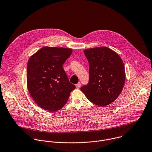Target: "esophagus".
Listing matches in <instances>:
<instances>
[{"mask_svg": "<svg viewBox=\"0 0 152 152\" xmlns=\"http://www.w3.org/2000/svg\"><path fill=\"white\" fill-rule=\"evenodd\" d=\"M75 86H76V87H77V88H80V87H81V83H79L75 85Z\"/></svg>", "mask_w": 152, "mask_h": 152, "instance_id": "34e87169", "label": "esophagus"}]
</instances>
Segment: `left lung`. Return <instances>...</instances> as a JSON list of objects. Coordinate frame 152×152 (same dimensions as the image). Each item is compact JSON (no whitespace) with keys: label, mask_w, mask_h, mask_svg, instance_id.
I'll return each mask as SVG.
<instances>
[{"label":"left lung","mask_w":152,"mask_h":152,"mask_svg":"<svg viewBox=\"0 0 152 152\" xmlns=\"http://www.w3.org/2000/svg\"><path fill=\"white\" fill-rule=\"evenodd\" d=\"M84 53L89 64V79L80 89L94 104L108 105L118 98L124 86L126 77L122 60L105 47L87 49Z\"/></svg>","instance_id":"8db88e82"}]
</instances>
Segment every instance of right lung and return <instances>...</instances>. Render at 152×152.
<instances>
[{
    "instance_id": "obj_1",
    "label": "right lung",
    "mask_w": 152,
    "mask_h": 152,
    "mask_svg": "<svg viewBox=\"0 0 152 152\" xmlns=\"http://www.w3.org/2000/svg\"><path fill=\"white\" fill-rule=\"evenodd\" d=\"M71 48L44 47L30 57L27 65L28 92L42 109H61L75 88L62 65L71 55Z\"/></svg>"
}]
</instances>
